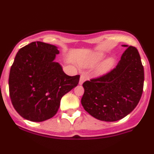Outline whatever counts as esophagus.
Returning <instances> with one entry per match:
<instances>
[{"label":"esophagus","instance_id":"esophagus-1","mask_svg":"<svg viewBox=\"0 0 154 154\" xmlns=\"http://www.w3.org/2000/svg\"><path fill=\"white\" fill-rule=\"evenodd\" d=\"M86 80V77L84 75H81L80 77V81H79V84H80V85H82V84H84V82Z\"/></svg>","mask_w":154,"mask_h":154}]
</instances>
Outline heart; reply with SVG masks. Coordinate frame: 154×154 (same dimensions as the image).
Masks as SVG:
<instances>
[{"instance_id": "1", "label": "heart", "mask_w": 154, "mask_h": 154, "mask_svg": "<svg viewBox=\"0 0 154 154\" xmlns=\"http://www.w3.org/2000/svg\"><path fill=\"white\" fill-rule=\"evenodd\" d=\"M105 56H106V54L103 52H101V51L92 53L85 60L82 61L81 65L84 67H93V66L98 64L100 61H101L104 58ZM115 64H116V60L113 57L108 58V59L103 61L97 67L96 73H97V75H103V74H106V73L109 72L110 70L113 68Z\"/></svg>"}]
</instances>
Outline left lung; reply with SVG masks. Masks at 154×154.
Wrapping results in <instances>:
<instances>
[{
	"mask_svg": "<svg viewBox=\"0 0 154 154\" xmlns=\"http://www.w3.org/2000/svg\"><path fill=\"white\" fill-rule=\"evenodd\" d=\"M143 81V67L138 51L135 47L128 46L115 68L83 84L81 104L90 116L99 120H120L138 104Z\"/></svg>",
	"mask_w": 154,
	"mask_h": 154,
	"instance_id": "left-lung-1",
	"label": "left lung"
}]
</instances>
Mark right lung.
I'll list each match as a JSON object with an SVG mask.
<instances>
[{"mask_svg": "<svg viewBox=\"0 0 154 154\" xmlns=\"http://www.w3.org/2000/svg\"><path fill=\"white\" fill-rule=\"evenodd\" d=\"M55 45L33 42L19 50L11 66L9 92L20 116L39 122L52 118L64 95L77 87L80 75L70 77L54 61Z\"/></svg>", "mask_w": 154, "mask_h": 154, "instance_id": "add662e5", "label": "right lung"}]
</instances>
